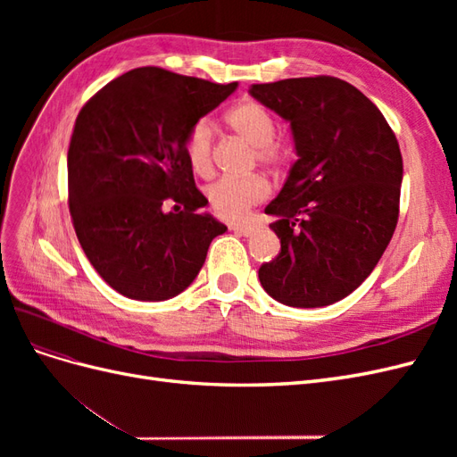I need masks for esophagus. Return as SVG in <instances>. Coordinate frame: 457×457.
<instances>
[{
  "mask_svg": "<svg viewBox=\"0 0 457 457\" xmlns=\"http://www.w3.org/2000/svg\"><path fill=\"white\" fill-rule=\"evenodd\" d=\"M228 228L232 232L242 234V237H252V234L255 232V227H252V225H228Z\"/></svg>",
  "mask_w": 457,
  "mask_h": 457,
  "instance_id": "obj_1",
  "label": "esophagus"
}]
</instances>
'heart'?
<instances>
[{
    "label": "heart",
    "mask_w": 457,
    "mask_h": 457,
    "mask_svg": "<svg viewBox=\"0 0 457 457\" xmlns=\"http://www.w3.org/2000/svg\"><path fill=\"white\" fill-rule=\"evenodd\" d=\"M228 126L242 139L255 146L259 162L280 165L292 156V146L286 139L274 137L276 121L269 110L255 103L244 101L228 110ZM213 121L200 118L188 129L185 141V154L190 168L200 175H210L213 170ZM269 183L259 175L250 177H223L207 188V202L213 212L227 220H240L250 212V207L269 196Z\"/></svg>",
    "instance_id": "b5f03b06"
}]
</instances>
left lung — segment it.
Returning <instances> with one entry per match:
<instances>
[{
	"label": "left lung",
	"instance_id": "obj_1",
	"mask_svg": "<svg viewBox=\"0 0 457 457\" xmlns=\"http://www.w3.org/2000/svg\"><path fill=\"white\" fill-rule=\"evenodd\" d=\"M250 95L289 123L297 160L267 207L282 250L259 269L287 307L351 295L389 245L398 220L403 156L389 123L347 81L316 76L257 84Z\"/></svg>",
	"mask_w": 457,
	"mask_h": 457
}]
</instances>
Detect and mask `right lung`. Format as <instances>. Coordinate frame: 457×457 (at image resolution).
Masks as SVG:
<instances>
[{
  "instance_id": "right-lung-1",
  "label": "right lung",
  "mask_w": 457,
  "mask_h": 457,
  "mask_svg": "<svg viewBox=\"0 0 457 457\" xmlns=\"http://www.w3.org/2000/svg\"><path fill=\"white\" fill-rule=\"evenodd\" d=\"M238 84L135 68L81 108L68 148L76 237L118 294L165 301L195 282L227 227L207 212L185 154L188 129ZM165 201L175 212H163Z\"/></svg>"
}]
</instances>
